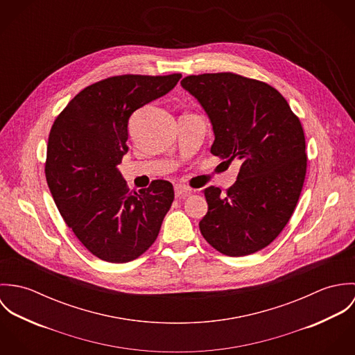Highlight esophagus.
I'll return each instance as SVG.
<instances>
[{
	"label": "esophagus",
	"instance_id": "34e87169",
	"mask_svg": "<svg viewBox=\"0 0 355 355\" xmlns=\"http://www.w3.org/2000/svg\"><path fill=\"white\" fill-rule=\"evenodd\" d=\"M191 193L190 189H187L186 186H182V184H176L175 186V197L176 198H182V197H186Z\"/></svg>",
	"mask_w": 355,
	"mask_h": 355
}]
</instances>
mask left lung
<instances>
[{
  "label": "left lung",
  "mask_w": 355,
  "mask_h": 355,
  "mask_svg": "<svg viewBox=\"0 0 355 355\" xmlns=\"http://www.w3.org/2000/svg\"><path fill=\"white\" fill-rule=\"evenodd\" d=\"M182 87L211 123L210 153L241 161L227 194L205 189L201 234L225 255L255 253L277 238L300 200L306 175L301 121L276 89L236 73L191 75Z\"/></svg>",
  "instance_id": "left-lung-1"
}]
</instances>
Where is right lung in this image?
<instances>
[{
	"label": "right lung",
	"instance_id": "obj_1",
	"mask_svg": "<svg viewBox=\"0 0 355 355\" xmlns=\"http://www.w3.org/2000/svg\"><path fill=\"white\" fill-rule=\"evenodd\" d=\"M182 78L121 75L76 94L51 127L46 180L64 221L83 246L107 262L145 253L173 202V186L154 180L130 193L117 165L128 152V120Z\"/></svg>",
	"mask_w": 355,
	"mask_h": 355
}]
</instances>
